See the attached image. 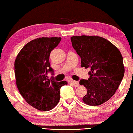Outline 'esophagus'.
Here are the masks:
<instances>
[{"instance_id": "1", "label": "esophagus", "mask_w": 133, "mask_h": 133, "mask_svg": "<svg viewBox=\"0 0 133 133\" xmlns=\"http://www.w3.org/2000/svg\"><path fill=\"white\" fill-rule=\"evenodd\" d=\"M70 83L71 84H72L73 86H74L75 87H78L79 86V84H78V82H76V81L74 80H70Z\"/></svg>"}]
</instances>
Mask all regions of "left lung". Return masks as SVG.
Returning <instances> with one entry per match:
<instances>
[{
	"instance_id": "1",
	"label": "left lung",
	"mask_w": 133,
	"mask_h": 133,
	"mask_svg": "<svg viewBox=\"0 0 133 133\" xmlns=\"http://www.w3.org/2000/svg\"><path fill=\"white\" fill-rule=\"evenodd\" d=\"M71 40L81 58V66L90 70L89 78L79 82L88 90L83 101L92 106L101 105L114 95L124 77L122 55L113 44L99 36H74Z\"/></svg>"
}]
</instances>
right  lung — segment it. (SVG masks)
Here are the masks:
<instances>
[{"label": "right lung", "instance_id": "1", "mask_svg": "<svg viewBox=\"0 0 133 133\" xmlns=\"http://www.w3.org/2000/svg\"><path fill=\"white\" fill-rule=\"evenodd\" d=\"M61 38H39L26 44L17 55L14 63L15 76L19 92L29 104L39 110L53 109L60 99V89L66 81L47 78L53 69L49 62L51 51Z\"/></svg>", "mask_w": 133, "mask_h": 133}]
</instances>
